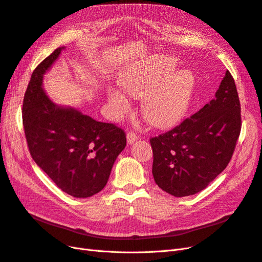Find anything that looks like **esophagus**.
Listing matches in <instances>:
<instances>
[{
  "mask_svg": "<svg viewBox=\"0 0 262 262\" xmlns=\"http://www.w3.org/2000/svg\"><path fill=\"white\" fill-rule=\"evenodd\" d=\"M138 140V136L134 132H128L126 133V142L128 144H132Z\"/></svg>",
  "mask_w": 262,
  "mask_h": 262,
  "instance_id": "1",
  "label": "esophagus"
}]
</instances>
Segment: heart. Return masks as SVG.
<instances>
[{
	"label": "heart",
	"instance_id": "obj_1",
	"mask_svg": "<svg viewBox=\"0 0 262 262\" xmlns=\"http://www.w3.org/2000/svg\"><path fill=\"white\" fill-rule=\"evenodd\" d=\"M177 60L156 55L132 67L119 78L121 89L134 98H142L141 114L156 128L175 125L187 114L195 87V77L190 70L172 71ZM108 101L116 117L130 110L128 97L117 89L108 91Z\"/></svg>",
	"mask_w": 262,
	"mask_h": 262
}]
</instances>
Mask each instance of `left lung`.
<instances>
[{
	"label": "left lung",
	"mask_w": 262,
	"mask_h": 262,
	"mask_svg": "<svg viewBox=\"0 0 262 262\" xmlns=\"http://www.w3.org/2000/svg\"><path fill=\"white\" fill-rule=\"evenodd\" d=\"M241 128V102L227 71L215 98L170 131L150 139L156 185L179 198L200 192L226 168Z\"/></svg>",
	"instance_id": "1"
}]
</instances>
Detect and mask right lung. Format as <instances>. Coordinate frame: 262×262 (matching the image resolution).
Wrapping results in <instances>:
<instances>
[{
	"mask_svg": "<svg viewBox=\"0 0 262 262\" xmlns=\"http://www.w3.org/2000/svg\"><path fill=\"white\" fill-rule=\"evenodd\" d=\"M64 47L55 49L31 74L23 102V124L33 160L62 191L89 198L101 191L125 133L73 107L59 106L42 89L43 75Z\"/></svg>",
	"mask_w": 262,
	"mask_h": 262,
	"instance_id": "obj_1",
	"label": "right lung"
}]
</instances>
